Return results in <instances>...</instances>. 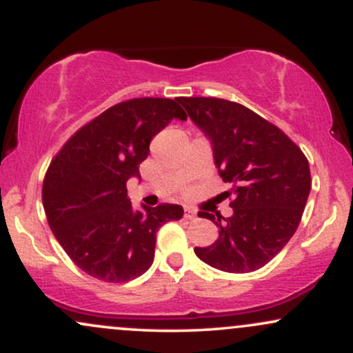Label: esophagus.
I'll return each mask as SVG.
<instances>
[{
	"label": "esophagus",
	"mask_w": 353,
	"mask_h": 353,
	"mask_svg": "<svg viewBox=\"0 0 353 353\" xmlns=\"http://www.w3.org/2000/svg\"><path fill=\"white\" fill-rule=\"evenodd\" d=\"M184 217L188 219V221H192V219L197 217V214L194 212L192 209H185V210H184Z\"/></svg>",
	"instance_id": "34e87169"
}]
</instances>
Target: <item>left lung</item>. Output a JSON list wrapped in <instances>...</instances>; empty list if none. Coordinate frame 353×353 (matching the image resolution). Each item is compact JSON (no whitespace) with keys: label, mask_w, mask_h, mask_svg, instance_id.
<instances>
[{"label":"left lung","mask_w":353,"mask_h":353,"mask_svg":"<svg viewBox=\"0 0 353 353\" xmlns=\"http://www.w3.org/2000/svg\"><path fill=\"white\" fill-rule=\"evenodd\" d=\"M210 141L214 164L230 184L232 216L199 212L219 228L212 245L196 247L202 262L224 272L261 269L299 228L310 192L309 161L277 125L249 108L217 98H177Z\"/></svg>","instance_id":"obj_1"}]
</instances>
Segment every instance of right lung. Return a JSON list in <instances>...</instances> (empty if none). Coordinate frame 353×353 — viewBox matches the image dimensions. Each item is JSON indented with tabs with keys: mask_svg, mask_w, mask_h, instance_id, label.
<instances>
[{
	"mask_svg": "<svg viewBox=\"0 0 353 353\" xmlns=\"http://www.w3.org/2000/svg\"><path fill=\"white\" fill-rule=\"evenodd\" d=\"M188 116L176 99L141 98L109 108L63 145L43 182L48 224L81 270L125 282L154 261L156 234L179 221L182 205L132 208L125 184L141 179L152 137Z\"/></svg>",
	"mask_w": 353,
	"mask_h": 353,
	"instance_id": "right-lung-1",
	"label": "right lung"
}]
</instances>
